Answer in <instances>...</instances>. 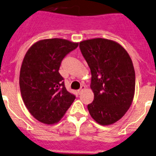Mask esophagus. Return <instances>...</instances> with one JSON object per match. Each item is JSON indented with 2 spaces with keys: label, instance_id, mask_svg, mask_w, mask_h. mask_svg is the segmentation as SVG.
Listing matches in <instances>:
<instances>
[{
  "label": "esophagus",
  "instance_id": "esophagus-1",
  "mask_svg": "<svg viewBox=\"0 0 156 156\" xmlns=\"http://www.w3.org/2000/svg\"><path fill=\"white\" fill-rule=\"evenodd\" d=\"M84 88H85V86H84V85H82V86H81L80 88V89L78 90V91H77V92H78V94H81V93H82V92H83V90H84Z\"/></svg>",
  "mask_w": 156,
  "mask_h": 156
}]
</instances>
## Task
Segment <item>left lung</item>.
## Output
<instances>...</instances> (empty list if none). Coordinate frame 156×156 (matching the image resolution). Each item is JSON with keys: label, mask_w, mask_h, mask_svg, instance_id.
Returning <instances> with one entry per match:
<instances>
[{"label": "left lung", "mask_w": 156, "mask_h": 156, "mask_svg": "<svg viewBox=\"0 0 156 156\" xmlns=\"http://www.w3.org/2000/svg\"><path fill=\"white\" fill-rule=\"evenodd\" d=\"M80 49L92 73L90 115L101 125L112 124L123 116L133 100L136 75L132 59L120 44L103 38L81 41Z\"/></svg>", "instance_id": "1"}]
</instances>
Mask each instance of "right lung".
I'll return each mask as SVG.
<instances>
[{
  "mask_svg": "<svg viewBox=\"0 0 156 156\" xmlns=\"http://www.w3.org/2000/svg\"><path fill=\"white\" fill-rule=\"evenodd\" d=\"M78 44L59 38L35 43L25 54L20 73V93L25 106L37 120L58 122L76 99L67 91L59 73L64 58Z\"/></svg>",
  "mask_w": 156,
  "mask_h": 156,
  "instance_id": "add662e5",
  "label": "right lung"
}]
</instances>
